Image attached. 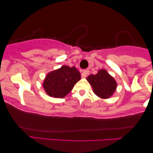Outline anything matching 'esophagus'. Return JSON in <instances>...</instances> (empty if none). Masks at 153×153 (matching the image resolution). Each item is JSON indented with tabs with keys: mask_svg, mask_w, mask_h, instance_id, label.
Instances as JSON below:
<instances>
[{
	"mask_svg": "<svg viewBox=\"0 0 153 153\" xmlns=\"http://www.w3.org/2000/svg\"><path fill=\"white\" fill-rule=\"evenodd\" d=\"M89 73H90L89 70H84L83 71L82 74H81V76H82V77H85L87 75L89 74Z\"/></svg>",
	"mask_w": 153,
	"mask_h": 153,
	"instance_id": "obj_1",
	"label": "esophagus"
}]
</instances>
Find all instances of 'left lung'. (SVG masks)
<instances>
[{
    "label": "left lung",
    "instance_id": "1",
    "mask_svg": "<svg viewBox=\"0 0 153 153\" xmlns=\"http://www.w3.org/2000/svg\"><path fill=\"white\" fill-rule=\"evenodd\" d=\"M86 79L93 87L95 95L103 99L111 97L116 89V81L105 70L98 71L95 75H89Z\"/></svg>",
    "mask_w": 153,
    "mask_h": 153
}]
</instances>
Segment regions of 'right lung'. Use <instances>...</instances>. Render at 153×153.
Wrapping results in <instances>:
<instances>
[{"label": "right lung", "mask_w": 153, "mask_h": 153, "mask_svg": "<svg viewBox=\"0 0 153 153\" xmlns=\"http://www.w3.org/2000/svg\"><path fill=\"white\" fill-rule=\"evenodd\" d=\"M81 79V74L74 67L63 65L49 72L46 76L43 87L51 97L63 98Z\"/></svg>", "instance_id": "add662e5"}]
</instances>
